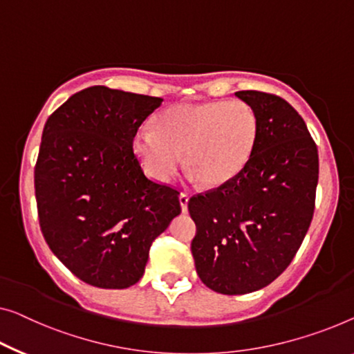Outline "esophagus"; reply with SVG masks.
Segmentation results:
<instances>
[{"mask_svg":"<svg viewBox=\"0 0 354 354\" xmlns=\"http://www.w3.org/2000/svg\"><path fill=\"white\" fill-rule=\"evenodd\" d=\"M179 203H181V209L186 213L187 211V203H189V195L186 192L179 194Z\"/></svg>","mask_w":354,"mask_h":354,"instance_id":"1","label":"esophagus"}]
</instances>
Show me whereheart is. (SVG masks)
<instances>
[{
  "label": "heart",
  "mask_w": 354,
  "mask_h": 354,
  "mask_svg": "<svg viewBox=\"0 0 354 354\" xmlns=\"http://www.w3.org/2000/svg\"><path fill=\"white\" fill-rule=\"evenodd\" d=\"M257 135L254 109L241 100L181 103L160 113L156 129L140 127L131 147L156 181H170L184 154L192 176L216 189L240 175L251 159Z\"/></svg>",
  "instance_id": "b5f03b06"
}]
</instances>
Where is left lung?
<instances>
[{
    "mask_svg": "<svg viewBox=\"0 0 354 354\" xmlns=\"http://www.w3.org/2000/svg\"><path fill=\"white\" fill-rule=\"evenodd\" d=\"M235 95L259 120L251 159L230 183L187 205L197 225L191 251L198 277L227 295L266 288L286 270L312 223L319 171L315 141L286 100Z\"/></svg>",
    "mask_w": 354,
    "mask_h": 354,
    "instance_id": "1",
    "label": "left lung"
}]
</instances>
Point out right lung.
<instances>
[{"instance_id":"add662e5","label":"right lung","mask_w":354,"mask_h":354,"mask_svg":"<svg viewBox=\"0 0 354 354\" xmlns=\"http://www.w3.org/2000/svg\"><path fill=\"white\" fill-rule=\"evenodd\" d=\"M162 98L93 86L47 119L35 167L41 232L84 283H138L149 248L181 213L176 189L145 176L131 138Z\"/></svg>"}]
</instances>
